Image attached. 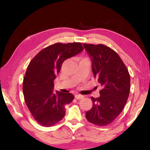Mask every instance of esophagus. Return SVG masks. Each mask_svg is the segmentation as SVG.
<instances>
[{
    "label": "esophagus",
    "instance_id": "34e87169",
    "mask_svg": "<svg viewBox=\"0 0 150 150\" xmlns=\"http://www.w3.org/2000/svg\"><path fill=\"white\" fill-rule=\"evenodd\" d=\"M83 97H84V96H83V95H75V98L77 100L82 99V98H83Z\"/></svg>",
    "mask_w": 150,
    "mask_h": 150
}]
</instances>
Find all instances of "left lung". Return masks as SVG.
Returning <instances> with one entry per match:
<instances>
[{
  "label": "left lung",
  "mask_w": 150,
  "mask_h": 150,
  "mask_svg": "<svg viewBox=\"0 0 150 150\" xmlns=\"http://www.w3.org/2000/svg\"><path fill=\"white\" fill-rule=\"evenodd\" d=\"M92 62L94 77L102 89L100 96L91 97L93 107L86 112V118L91 123L108 125L120 115L128 98L130 77L126 65L111 48L103 44H83Z\"/></svg>",
  "instance_id": "left-lung-1"
}]
</instances>
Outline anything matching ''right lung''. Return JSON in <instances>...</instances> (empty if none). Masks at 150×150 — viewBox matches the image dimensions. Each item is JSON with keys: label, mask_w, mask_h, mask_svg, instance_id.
<instances>
[{"label": "right lung", "mask_w": 150, "mask_h": 150, "mask_svg": "<svg viewBox=\"0 0 150 150\" xmlns=\"http://www.w3.org/2000/svg\"><path fill=\"white\" fill-rule=\"evenodd\" d=\"M83 50L81 43H57L40 51L30 62L23 81L24 100L33 117L41 125L53 126L65 116V106L74 96L54 92V81L63 62Z\"/></svg>", "instance_id": "right-lung-1"}]
</instances>
